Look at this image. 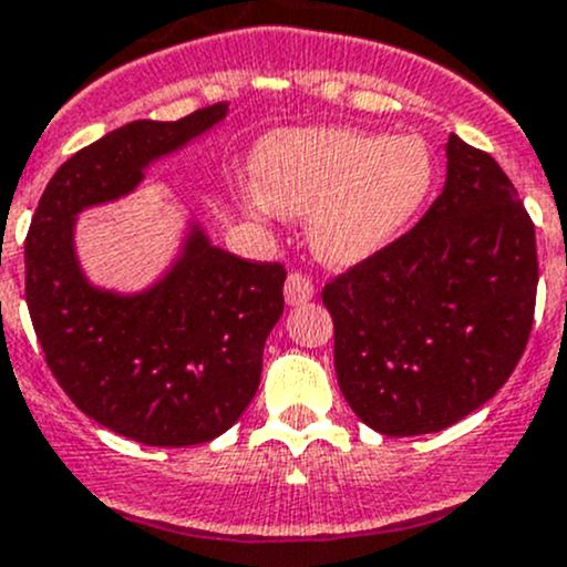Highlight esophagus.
<instances>
[{
    "label": "esophagus",
    "mask_w": 567,
    "mask_h": 567,
    "mask_svg": "<svg viewBox=\"0 0 567 567\" xmlns=\"http://www.w3.org/2000/svg\"><path fill=\"white\" fill-rule=\"evenodd\" d=\"M315 296V282L301 271H290L288 279H285V301L290 307H299V303H307Z\"/></svg>",
    "instance_id": "34e87169"
}]
</instances>
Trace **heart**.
I'll use <instances>...</instances> for the list:
<instances>
[{
  "mask_svg": "<svg viewBox=\"0 0 567 567\" xmlns=\"http://www.w3.org/2000/svg\"><path fill=\"white\" fill-rule=\"evenodd\" d=\"M249 212L312 214V247L331 264L369 258L408 228L432 189L434 163L419 138L355 127L279 130L252 154Z\"/></svg>",
  "mask_w": 567,
  "mask_h": 567,
  "instance_id": "b5f03b06",
  "label": "heart"
}]
</instances>
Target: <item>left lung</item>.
<instances>
[{"mask_svg":"<svg viewBox=\"0 0 567 567\" xmlns=\"http://www.w3.org/2000/svg\"><path fill=\"white\" fill-rule=\"evenodd\" d=\"M419 225L323 288L339 389L367 426L429 434L488 402L533 331L535 225L505 171L456 135Z\"/></svg>","mask_w":567,"mask_h":567,"instance_id":"1","label":"left lung"}]
</instances>
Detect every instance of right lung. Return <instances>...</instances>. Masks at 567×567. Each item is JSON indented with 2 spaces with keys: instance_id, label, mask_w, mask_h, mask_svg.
<instances>
[{
  "instance_id": "obj_1",
  "label": "right lung",
  "mask_w": 567,
  "mask_h": 567,
  "mask_svg": "<svg viewBox=\"0 0 567 567\" xmlns=\"http://www.w3.org/2000/svg\"><path fill=\"white\" fill-rule=\"evenodd\" d=\"M225 113L228 103H214L176 122H130L75 152L48 182L27 234V303L48 369L81 413L143 445L208 443L241 419L288 271L236 258L193 228L154 288L116 296L81 274L73 223L81 208L127 195L152 159Z\"/></svg>"
}]
</instances>
